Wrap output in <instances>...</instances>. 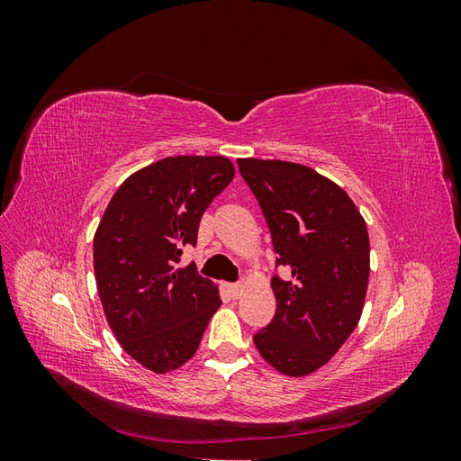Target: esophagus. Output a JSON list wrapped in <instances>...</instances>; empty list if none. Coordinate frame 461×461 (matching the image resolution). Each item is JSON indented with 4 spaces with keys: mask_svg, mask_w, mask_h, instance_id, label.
I'll return each mask as SVG.
<instances>
[{
    "mask_svg": "<svg viewBox=\"0 0 461 461\" xmlns=\"http://www.w3.org/2000/svg\"><path fill=\"white\" fill-rule=\"evenodd\" d=\"M227 290H229V296H230L232 300H236V298L240 296L242 286H240V285H236V283H232V285H227Z\"/></svg>",
    "mask_w": 461,
    "mask_h": 461,
    "instance_id": "esophagus-1",
    "label": "esophagus"
}]
</instances>
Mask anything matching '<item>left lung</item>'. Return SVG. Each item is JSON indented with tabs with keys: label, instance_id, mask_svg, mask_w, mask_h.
Here are the masks:
<instances>
[{
	"label": "left lung",
	"instance_id": "1",
	"mask_svg": "<svg viewBox=\"0 0 461 461\" xmlns=\"http://www.w3.org/2000/svg\"><path fill=\"white\" fill-rule=\"evenodd\" d=\"M242 178L271 230L276 312L254 334L263 359L290 376L308 375L337 354L356 329L369 281V236L350 196L305 165L239 159Z\"/></svg>",
	"mask_w": 461,
	"mask_h": 461
}]
</instances>
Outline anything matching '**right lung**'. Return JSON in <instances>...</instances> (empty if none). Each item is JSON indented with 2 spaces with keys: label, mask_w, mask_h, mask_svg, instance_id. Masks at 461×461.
<instances>
[{
  "label": "right lung",
  "mask_w": 461,
  "mask_h": 461,
  "mask_svg": "<svg viewBox=\"0 0 461 461\" xmlns=\"http://www.w3.org/2000/svg\"><path fill=\"white\" fill-rule=\"evenodd\" d=\"M232 176L221 156L165 158L124 180L95 230L94 273L109 327L151 371L186 364L221 305L217 285L176 263Z\"/></svg>",
  "instance_id": "right-lung-1"
}]
</instances>
